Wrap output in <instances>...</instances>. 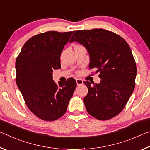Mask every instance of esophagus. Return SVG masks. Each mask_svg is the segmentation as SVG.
Segmentation results:
<instances>
[{"mask_svg": "<svg viewBox=\"0 0 150 150\" xmlns=\"http://www.w3.org/2000/svg\"><path fill=\"white\" fill-rule=\"evenodd\" d=\"M76 83L77 85H82L83 84V81L81 79H76Z\"/></svg>", "mask_w": 150, "mask_h": 150, "instance_id": "obj_1", "label": "esophagus"}]
</instances>
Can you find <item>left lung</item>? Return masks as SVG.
Here are the masks:
<instances>
[{"label":"left lung","mask_w":150,"mask_h":150,"mask_svg":"<svg viewBox=\"0 0 150 150\" xmlns=\"http://www.w3.org/2000/svg\"><path fill=\"white\" fill-rule=\"evenodd\" d=\"M83 45L90 57L89 68L96 69L98 84L85 81L88 94L84 103L89 115L100 120L118 115L132 94L137 69L130 46L120 35L104 29L77 30L69 42Z\"/></svg>","instance_id":"left-lung-1"}]
</instances>
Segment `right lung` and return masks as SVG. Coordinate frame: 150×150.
<instances>
[{
    "label": "right lung",
    "mask_w": 150,
    "mask_h": 150,
    "mask_svg": "<svg viewBox=\"0 0 150 150\" xmlns=\"http://www.w3.org/2000/svg\"><path fill=\"white\" fill-rule=\"evenodd\" d=\"M74 31H49L25 43L16 61V82L25 103L40 119L54 121L64 115L77 87L73 78L57 85L54 69L61 68L62 50Z\"/></svg>",
    "instance_id": "1"
}]
</instances>
